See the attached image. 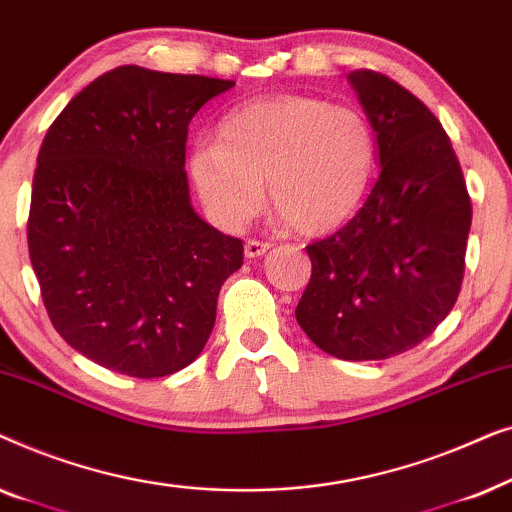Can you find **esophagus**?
<instances>
[{
    "mask_svg": "<svg viewBox=\"0 0 512 512\" xmlns=\"http://www.w3.org/2000/svg\"><path fill=\"white\" fill-rule=\"evenodd\" d=\"M270 247H272L270 242L247 240V244H244V254H247V258H258V256H263Z\"/></svg>",
    "mask_w": 512,
    "mask_h": 512,
    "instance_id": "obj_1",
    "label": "esophagus"
}]
</instances>
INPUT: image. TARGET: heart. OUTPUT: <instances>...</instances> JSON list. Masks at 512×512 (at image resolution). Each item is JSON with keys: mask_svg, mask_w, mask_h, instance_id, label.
<instances>
[{"mask_svg": "<svg viewBox=\"0 0 512 512\" xmlns=\"http://www.w3.org/2000/svg\"><path fill=\"white\" fill-rule=\"evenodd\" d=\"M375 135L366 116L319 97L279 95L223 118L219 142L188 158L193 184L223 228H242L268 198L300 233L345 223L366 193Z\"/></svg>", "mask_w": 512, "mask_h": 512, "instance_id": "obj_1", "label": "heart"}]
</instances>
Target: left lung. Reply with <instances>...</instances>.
Here are the masks:
<instances>
[{
	"mask_svg": "<svg viewBox=\"0 0 512 512\" xmlns=\"http://www.w3.org/2000/svg\"><path fill=\"white\" fill-rule=\"evenodd\" d=\"M349 81L377 132L380 177L347 226L307 247L296 319L326 354L380 361L429 338L457 303L473 207L431 109L373 69Z\"/></svg>",
	"mask_w": 512,
	"mask_h": 512,
	"instance_id": "8db88e82",
	"label": "left lung"
}]
</instances>
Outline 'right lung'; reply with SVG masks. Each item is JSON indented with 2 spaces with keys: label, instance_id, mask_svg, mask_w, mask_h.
Wrapping results in <instances>:
<instances>
[{
  "label": "right lung",
  "instance_id": "add662e5",
  "mask_svg": "<svg viewBox=\"0 0 512 512\" xmlns=\"http://www.w3.org/2000/svg\"><path fill=\"white\" fill-rule=\"evenodd\" d=\"M235 81L123 65L72 97L37 156L27 247L48 319L114 373L198 359L244 247L202 221L184 172L188 123Z\"/></svg>",
  "mask_w": 512,
  "mask_h": 512
}]
</instances>
